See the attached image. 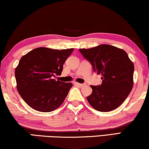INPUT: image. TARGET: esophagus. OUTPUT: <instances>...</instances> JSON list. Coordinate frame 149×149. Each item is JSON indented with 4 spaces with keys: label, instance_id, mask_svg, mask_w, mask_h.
<instances>
[{
    "label": "esophagus",
    "instance_id": "1",
    "mask_svg": "<svg viewBox=\"0 0 149 149\" xmlns=\"http://www.w3.org/2000/svg\"><path fill=\"white\" fill-rule=\"evenodd\" d=\"M75 85L79 86H80V87H82V86H84V84H79V83H77V82H75Z\"/></svg>",
    "mask_w": 149,
    "mask_h": 149
}]
</instances>
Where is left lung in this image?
I'll use <instances>...</instances> for the list:
<instances>
[{"mask_svg": "<svg viewBox=\"0 0 149 149\" xmlns=\"http://www.w3.org/2000/svg\"><path fill=\"white\" fill-rule=\"evenodd\" d=\"M91 62L94 72L101 75L102 84L91 86L93 93L87 96L90 104L101 112L111 111L123 103L133 88L134 66L126 52L109 45L79 49Z\"/></svg>", "mask_w": 149, "mask_h": 149, "instance_id": "left-lung-1", "label": "left lung"}]
</instances>
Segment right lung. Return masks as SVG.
Returning a JSON list of instances; mask_svg holds the SVG:
<instances>
[{
  "instance_id": "obj_1",
  "label": "right lung",
  "mask_w": 149,
  "mask_h": 149,
  "mask_svg": "<svg viewBox=\"0 0 149 149\" xmlns=\"http://www.w3.org/2000/svg\"><path fill=\"white\" fill-rule=\"evenodd\" d=\"M73 51L39 47L21 58L15 71L17 89L33 109L51 112L63 102L72 83H64L53 77L61 74L63 65Z\"/></svg>"
}]
</instances>
